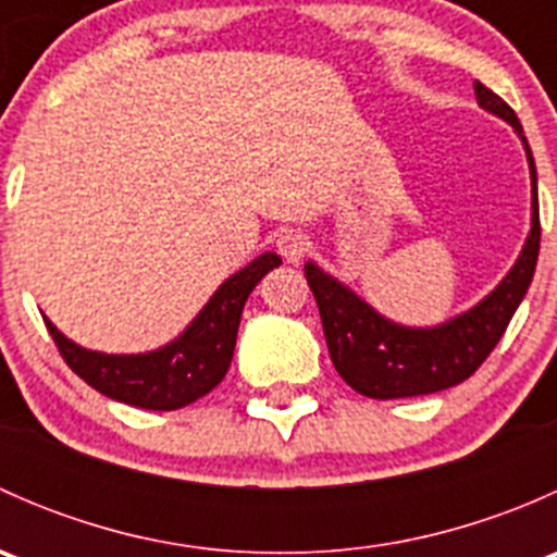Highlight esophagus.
Returning a JSON list of instances; mask_svg holds the SVG:
<instances>
[{
  "mask_svg": "<svg viewBox=\"0 0 557 557\" xmlns=\"http://www.w3.org/2000/svg\"><path fill=\"white\" fill-rule=\"evenodd\" d=\"M307 247H310V243H307V237L301 232H294V228H288V232H283L277 237V250L280 256L285 258L288 263H296L305 258Z\"/></svg>",
  "mask_w": 557,
  "mask_h": 557,
  "instance_id": "34e87169",
  "label": "esophagus"
}]
</instances>
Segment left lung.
Returning <instances> with one entry per match:
<instances>
[{
	"mask_svg": "<svg viewBox=\"0 0 557 557\" xmlns=\"http://www.w3.org/2000/svg\"><path fill=\"white\" fill-rule=\"evenodd\" d=\"M474 94L482 110L498 115L518 132L531 170V232L507 277L469 312L455 314L447 323L431 329H409L383 318L318 263H305L331 361L352 391L369 398L425 396L469 380L498 345L533 280L542 226L531 148L512 107L480 81H474Z\"/></svg>",
	"mask_w": 557,
	"mask_h": 557,
	"instance_id": "8db88e82",
	"label": "left lung"
}]
</instances>
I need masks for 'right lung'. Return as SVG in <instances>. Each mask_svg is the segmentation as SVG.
<instances>
[{"mask_svg": "<svg viewBox=\"0 0 557 557\" xmlns=\"http://www.w3.org/2000/svg\"><path fill=\"white\" fill-rule=\"evenodd\" d=\"M280 263L283 258L277 252H261L252 258L210 296L205 310L190 320L177 339L159 350L137 352V356H107L66 339L48 318L45 325L66 367L107 398L139 409L170 412L207 396L226 377L247 296L261 283L263 274Z\"/></svg>", "mask_w": 557, "mask_h": 557, "instance_id": "obj_1", "label": "right lung"}]
</instances>
